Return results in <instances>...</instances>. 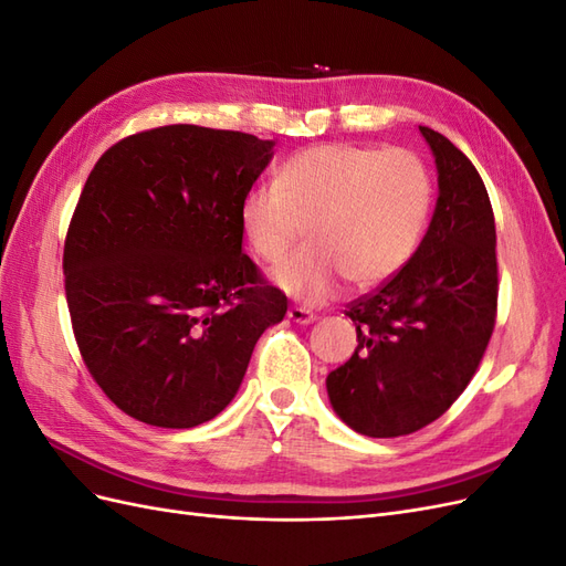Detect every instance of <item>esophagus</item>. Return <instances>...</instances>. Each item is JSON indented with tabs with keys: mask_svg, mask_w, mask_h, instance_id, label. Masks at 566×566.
I'll return each mask as SVG.
<instances>
[{
	"mask_svg": "<svg viewBox=\"0 0 566 566\" xmlns=\"http://www.w3.org/2000/svg\"><path fill=\"white\" fill-rule=\"evenodd\" d=\"M287 318L293 323H300V325H310L316 321V314L312 310H306V306H290Z\"/></svg>",
	"mask_w": 566,
	"mask_h": 566,
	"instance_id": "obj_1",
	"label": "esophagus"
}]
</instances>
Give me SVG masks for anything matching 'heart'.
Segmentation results:
<instances>
[{
	"instance_id": "obj_1",
	"label": "heart",
	"mask_w": 566,
	"mask_h": 566,
	"mask_svg": "<svg viewBox=\"0 0 566 566\" xmlns=\"http://www.w3.org/2000/svg\"><path fill=\"white\" fill-rule=\"evenodd\" d=\"M432 205V177L408 148L321 144L290 158L279 181L256 184L241 202V233L276 264L310 227L312 245L285 260L273 281L283 293L318 304L342 281L368 290L413 256Z\"/></svg>"
}]
</instances>
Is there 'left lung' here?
Segmentation results:
<instances>
[{"mask_svg":"<svg viewBox=\"0 0 566 566\" xmlns=\"http://www.w3.org/2000/svg\"><path fill=\"white\" fill-rule=\"evenodd\" d=\"M439 175L437 208L408 264L345 312L358 347L325 387L354 432L391 439L453 406L489 347L499 306L495 221L465 153L420 127Z\"/></svg>","mask_w":566,"mask_h":566,"instance_id":"left-lung-1","label":"left lung"}]
</instances>
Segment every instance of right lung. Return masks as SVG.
<instances>
[{
    "instance_id": "1",
    "label": "right lung",
    "mask_w": 566,
    "mask_h": 566,
    "mask_svg": "<svg viewBox=\"0 0 566 566\" xmlns=\"http://www.w3.org/2000/svg\"><path fill=\"white\" fill-rule=\"evenodd\" d=\"M273 156L245 132L167 125L111 146L82 188L63 248L82 361L106 397L188 430L235 397L287 297L243 252L238 212Z\"/></svg>"
}]
</instances>
